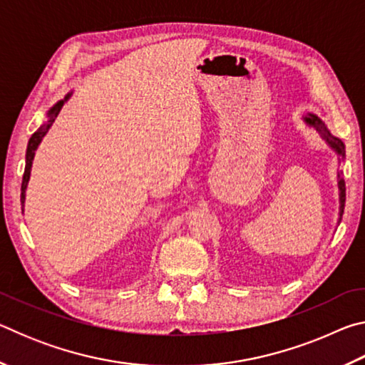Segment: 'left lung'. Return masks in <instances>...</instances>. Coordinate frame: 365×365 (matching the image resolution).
I'll list each match as a JSON object with an SVG mask.
<instances>
[{
    "label": "left lung",
    "instance_id": "1",
    "mask_svg": "<svg viewBox=\"0 0 365 365\" xmlns=\"http://www.w3.org/2000/svg\"><path fill=\"white\" fill-rule=\"evenodd\" d=\"M302 119H304V122L307 123L309 127L316 128L320 137H322V140H325V143L329 145L331 150L338 154V156L344 158V143L339 138L333 137V135L329 132V128L325 127V123L320 120L316 114H306L304 117H302ZM338 190H339V219H338V224H339V222H341V217H343V212H344V201H346L344 180L339 174H338Z\"/></svg>",
    "mask_w": 365,
    "mask_h": 365
}]
</instances>
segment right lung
<instances>
[{
    "instance_id": "obj_1",
    "label": "right lung",
    "mask_w": 365,
    "mask_h": 365,
    "mask_svg": "<svg viewBox=\"0 0 365 365\" xmlns=\"http://www.w3.org/2000/svg\"><path fill=\"white\" fill-rule=\"evenodd\" d=\"M72 93H67V96L64 98V100L58 101L54 106L48 110V120L43 123V125L36 130L32 137H30L29 140V145H27V153H26V170H24V177H22V187H21V202H22V207H24V202H26V190H27V185H29V180H30V170H32V163H34V158H35V151L36 148H38V145L41 143V140L45 135L48 133L49 127L53 125L54 119H56L61 108L64 106V103L69 100ZM24 212V209H22Z\"/></svg>"
}]
</instances>
